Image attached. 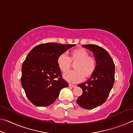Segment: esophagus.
Here are the masks:
<instances>
[{
    "instance_id": "esophagus-1",
    "label": "esophagus",
    "mask_w": 133,
    "mask_h": 133,
    "mask_svg": "<svg viewBox=\"0 0 133 133\" xmlns=\"http://www.w3.org/2000/svg\"><path fill=\"white\" fill-rule=\"evenodd\" d=\"M69 87H70V88H75L76 87V85H74V84H69Z\"/></svg>"
}]
</instances>
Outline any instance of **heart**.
<instances>
[{
    "mask_svg": "<svg viewBox=\"0 0 133 133\" xmlns=\"http://www.w3.org/2000/svg\"><path fill=\"white\" fill-rule=\"evenodd\" d=\"M71 62H76L74 66L75 70L68 72L63 76L64 79L70 83L82 82L84 76L87 78L90 77L96 68L95 58L90 56L89 51L83 48L71 50L69 57L64 54H62L57 59L58 68L63 73H66L70 68Z\"/></svg>",
    "mask_w": 133,
    "mask_h": 133,
    "instance_id": "b5f03b06",
    "label": "heart"
}]
</instances>
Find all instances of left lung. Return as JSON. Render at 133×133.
Masks as SVG:
<instances>
[{
    "label": "left lung",
    "mask_w": 133,
    "mask_h": 133,
    "mask_svg": "<svg viewBox=\"0 0 133 133\" xmlns=\"http://www.w3.org/2000/svg\"><path fill=\"white\" fill-rule=\"evenodd\" d=\"M91 51L96 62V68L86 82L78 84L83 94L77 103L85 109H92L103 104L109 96L114 83L115 67L109 53L97 45H82Z\"/></svg>",
    "instance_id": "obj_1"
}]
</instances>
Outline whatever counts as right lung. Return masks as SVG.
<instances>
[{
	"label": "right lung",
	"instance_id": "1",
	"mask_svg": "<svg viewBox=\"0 0 133 133\" xmlns=\"http://www.w3.org/2000/svg\"><path fill=\"white\" fill-rule=\"evenodd\" d=\"M75 45L47 43L37 45L29 53L22 64L21 83L32 104L48 106L55 102L63 88L68 87L57 59Z\"/></svg>",
	"mask_w": 133,
	"mask_h": 133
}]
</instances>
